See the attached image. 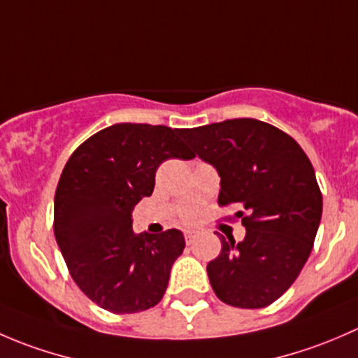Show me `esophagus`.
Wrapping results in <instances>:
<instances>
[{"label":"esophagus","mask_w":358,"mask_h":358,"mask_svg":"<svg viewBox=\"0 0 358 358\" xmlns=\"http://www.w3.org/2000/svg\"><path fill=\"white\" fill-rule=\"evenodd\" d=\"M183 237H185L187 244H192L194 239H196V232H194V230H185V232H183Z\"/></svg>","instance_id":"1"}]
</instances>
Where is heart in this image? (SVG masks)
<instances>
[{
  "label": "heart",
  "instance_id": "b5f03b06",
  "mask_svg": "<svg viewBox=\"0 0 358 358\" xmlns=\"http://www.w3.org/2000/svg\"><path fill=\"white\" fill-rule=\"evenodd\" d=\"M194 216H196V213H194V211H192V213H189V215H187V218H185V220H187V222H190V220H192Z\"/></svg>",
  "mask_w": 358,
  "mask_h": 358
}]
</instances>
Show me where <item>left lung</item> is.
Listing matches in <instances>:
<instances>
[{"label": "left lung", "instance_id": "obj_1", "mask_svg": "<svg viewBox=\"0 0 358 358\" xmlns=\"http://www.w3.org/2000/svg\"><path fill=\"white\" fill-rule=\"evenodd\" d=\"M202 161L222 178L218 204H241L243 243L220 237L208 263L215 294L237 308H263L291 287L312 252L322 194L308 156L292 136L258 119L180 129Z\"/></svg>", "mask_w": 358, "mask_h": 358}]
</instances>
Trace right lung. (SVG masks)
Returning a JSON list of instances; mask_svg holds the SVG:
<instances>
[{"label": "right lung", "mask_w": 358, "mask_h": 358, "mask_svg": "<svg viewBox=\"0 0 358 358\" xmlns=\"http://www.w3.org/2000/svg\"><path fill=\"white\" fill-rule=\"evenodd\" d=\"M192 159L178 129L121 122L72 152L55 190L53 232L69 273L100 308L136 313L156 306L185 239L171 229L135 234L131 211L152 196L166 159Z\"/></svg>", "instance_id": "add662e5"}]
</instances>
